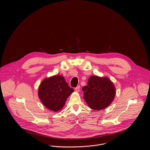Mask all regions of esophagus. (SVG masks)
Wrapping results in <instances>:
<instances>
[{"label": "esophagus", "instance_id": "1", "mask_svg": "<svg viewBox=\"0 0 150 150\" xmlns=\"http://www.w3.org/2000/svg\"><path fill=\"white\" fill-rule=\"evenodd\" d=\"M80 86H76V87L75 88V91H77V92H79V91H80Z\"/></svg>", "mask_w": 150, "mask_h": 150}]
</instances>
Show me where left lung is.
Masks as SVG:
<instances>
[{"mask_svg": "<svg viewBox=\"0 0 150 150\" xmlns=\"http://www.w3.org/2000/svg\"><path fill=\"white\" fill-rule=\"evenodd\" d=\"M84 99L92 109L99 110L108 107L112 102L115 95V86L107 77L92 76L88 81V85L82 88Z\"/></svg>", "mask_w": 150, "mask_h": 150, "instance_id": "left-lung-1", "label": "left lung"}]
</instances>
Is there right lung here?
I'll use <instances>...</instances> for the list:
<instances>
[{
  "label": "right lung",
  "mask_w": 150,
  "mask_h": 150,
  "mask_svg": "<svg viewBox=\"0 0 150 150\" xmlns=\"http://www.w3.org/2000/svg\"><path fill=\"white\" fill-rule=\"evenodd\" d=\"M73 89L68 86L62 76H54L45 79L39 88V97L45 107L57 111L64 107Z\"/></svg>",
  "instance_id": "obj_1"
}]
</instances>
